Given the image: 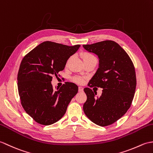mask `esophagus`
I'll list each match as a JSON object with an SVG mask.
<instances>
[{"label":"esophagus","instance_id":"obj_1","mask_svg":"<svg viewBox=\"0 0 153 153\" xmlns=\"http://www.w3.org/2000/svg\"><path fill=\"white\" fill-rule=\"evenodd\" d=\"M83 88L81 87V86H79V91H80V92H81V91H83Z\"/></svg>","mask_w":153,"mask_h":153}]
</instances>
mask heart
Returning <instances> with one entry per match:
<instances>
[{
    "mask_svg": "<svg viewBox=\"0 0 153 153\" xmlns=\"http://www.w3.org/2000/svg\"><path fill=\"white\" fill-rule=\"evenodd\" d=\"M82 58H83V60H84V61H88V60L96 59V57H95L92 55V54L86 52V53H84L82 54ZM69 60H70V58L69 59V60H68V61H69ZM73 81H74V82H75L76 83L81 84V83H82L84 81V78H82V77H81V76H75V77H74Z\"/></svg>",
    "mask_w": 153,
    "mask_h": 153,
    "instance_id": "1",
    "label": "heart"
}]
</instances>
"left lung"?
I'll return each mask as SVG.
<instances>
[{"mask_svg": "<svg viewBox=\"0 0 153 153\" xmlns=\"http://www.w3.org/2000/svg\"><path fill=\"white\" fill-rule=\"evenodd\" d=\"M83 47L99 58V68L88 86L103 88L100 97L90 88H84L87 100L83 110L91 122L106 126L120 119L131 106L136 88L134 65L125 50L113 40Z\"/></svg>", "mask_w": 153, "mask_h": 153, "instance_id": "obj_1", "label": "left lung"}]
</instances>
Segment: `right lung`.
<instances>
[{"mask_svg":"<svg viewBox=\"0 0 153 153\" xmlns=\"http://www.w3.org/2000/svg\"><path fill=\"white\" fill-rule=\"evenodd\" d=\"M80 45L69 46L46 41L23 57L18 74V92L25 112L36 123L50 125L66 113L67 106L78 92L77 85L65 82L53 89L52 76L64 69L67 61Z\"/></svg>","mask_w":153,"mask_h":153,"instance_id":"right-lung-1","label":"right lung"}]
</instances>
